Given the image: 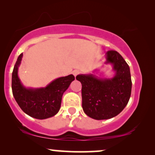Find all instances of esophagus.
I'll return each mask as SVG.
<instances>
[{"label":"esophagus","instance_id":"esophagus-1","mask_svg":"<svg viewBox=\"0 0 155 155\" xmlns=\"http://www.w3.org/2000/svg\"><path fill=\"white\" fill-rule=\"evenodd\" d=\"M79 73H80V71H78V70H75V71H73V74L74 75V76H75V77H76V76H77Z\"/></svg>","mask_w":155,"mask_h":155}]
</instances>
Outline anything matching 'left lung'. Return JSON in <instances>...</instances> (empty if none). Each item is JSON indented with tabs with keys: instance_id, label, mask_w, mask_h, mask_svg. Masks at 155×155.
<instances>
[{
	"instance_id": "left-lung-1",
	"label": "left lung",
	"mask_w": 155,
	"mask_h": 155,
	"mask_svg": "<svg viewBox=\"0 0 155 155\" xmlns=\"http://www.w3.org/2000/svg\"><path fill=\"white\" fill-rule=\"evenodd\" d=\"M105 57V64H111L115 72L113 78H102L92 73L76 77L82 84L83 111L96 120L109 119L119 114L130 99L132 88L130 68L119 53L109 51Z\"/></svg>"
}]
</instances>
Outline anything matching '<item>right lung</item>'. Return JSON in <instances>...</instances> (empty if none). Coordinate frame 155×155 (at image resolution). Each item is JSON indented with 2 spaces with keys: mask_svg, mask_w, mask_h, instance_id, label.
<instances>
[{
  "mask_svg": "<svg viewBox=\"0 0 155 155\" xmlns=\"http://www.w3.org/2000/svg\"><path fill=\"white\" fill-rule=\"evenodd\" d=\"M23 54L18 56L12 74V90L21 109L31 117L46 119L56 115L60 110L63 93L75 80L73 75L53 80L45 87H25L18 77V68Z\"/></svg>",
  "mask_w": 155,
  "mask_h": 155,
  "instance_id": "1",
  "label": "right lung"
}]
</instances>
